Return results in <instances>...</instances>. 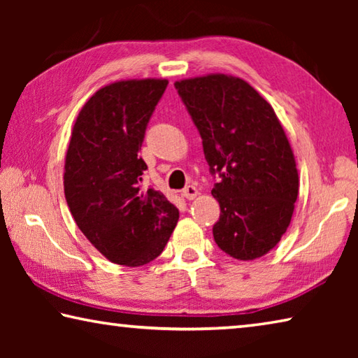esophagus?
<instances>
[{
	"label": "esophagus",
	"mask_w": 358,
	"mask_h": 358,
	"mask_svg": "<svg viewBox=\"0 0 358 358\" xmlns=\"http://www.w3.org/2000/svg\"><path fill=\"white\" fill-rule=\"evenodd\" d=\"M181 196L187 199V201H192V199H196L199 196V191H197L196 186L189 185V186H186L183 191H181Z\"/></svg>",
	"instance_id": "obj_1"
}]
</instances>
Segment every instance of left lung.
Segmentation results:
<instances>
[{
    "mask_svg": "<svg viewBox=\"0 0 358 358\" xmlns=\"http://www.w3.org/2000/svg\"><path fill=\"white\" fill-rule=\"evenodd\" d=\"M202 137L221 216L216 245L254 260L280 243L299 196V171L286 132L268 102L243 78L207 74L175 82Z\"/></svg>",
    "mask_w": 358,
    "mask_h": 358,
    "instance_id": "8db88e82",
    "label": "left lung"
}]
</instances>
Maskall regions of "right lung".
<instances>
[{
  "label": "right lung",
  "mask_w": 358,
  "mask_h": 358,
  "mask_svg": "<svg viewBox=\"0 0 358 358\" xmlns=\"http://www.w3.org/2000/svg\"><path fill=\"white\" fill-rule=\"evenodd\" d=\"M166 78L108 83L90 98L72 128L64 159V196L78 229L113 264L141 266L164 250L178 208L141 187L138 156Z\"/></svg>",
  "instance_id": "add662e5"
}]
</instances>
